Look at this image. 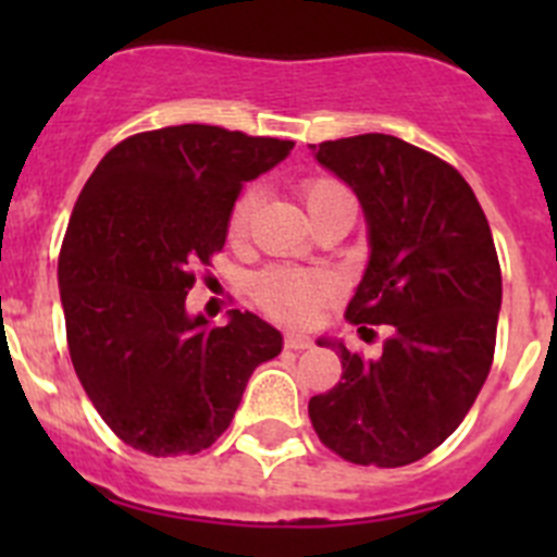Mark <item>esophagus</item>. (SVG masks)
Returning a JSON list of instances; mask_svg holds the SVG:
<instances>
[{
	"label": "esophagus",
	"mask_w": 557,
	"mask_h": 557,
	"mask_svg": "<svg viewBox=\"0 0 557 557\" xmlns=\"http://www.w3.org/2000/svg\"><path fill=\"white\" fill-rule=\"evenodd\" d=\"M284 348H289V351H304V348H312V339L307 334L287 332L284 334Z\"/></svg>",
	"instance_id": "obj_1"
}]
</instances>
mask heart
Masks as SVG:
<instances>
[{
	"label": "heart",
	"mask_w": 557,
	"mask_h": 557,
	"mask_svg": "<svg viewBox=\"0 0 557 557\" xmlns=\"http://www.w3.org/2000/svg\"><path fill=\"white\" fill-rule=\"evenodd\" d=\"M301 198L307 206L309 218L318 220L323 211L343 200H354L351 189L343 181L332 175H309L301 181ZM259 206V189L248 186L243 195L234 200L228 211V236L234 243L245 239L250 231V220ZM253 301L282 323L304 326L318 314V309L337 295V282L323 270H301V268H268L250 282Z\"/></svg>",
	"instance_id": "heart-1"
}]
</instances>
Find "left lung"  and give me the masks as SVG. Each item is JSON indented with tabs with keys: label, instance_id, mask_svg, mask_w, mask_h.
<instances>
[{
	"label": "left lung",
	"instance_id": "obj_1",
	"mask_svg": "<svg viewBox=\"0 0 557 557\" xmlns=\"http://www.w3.org/2000/svg\"><path fill=\"white\" fill-rule=\"evenodd\" d=\"M314 150L357 191L371 228L346 321L391 337L379 359L334 346L343 376L309 398V421L343 460L410 466L460 426L488 379L502 307L494 236L466 178L421 147L362 133Z\"/></svg>",
	"mask_w": 557,
	"mask_h": 557
}]
</instances>
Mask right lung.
Returning a JSON list of instances; mask_svg holds the SVG:
<instances>
[{
  "instance_id": "obj_1",
  "label": "right lung",
  "mask_w": 557,
  "mask_h": 557,
  "mask_svg": "<svg viewBox=\"0 0 557 557\" xmlns=\"http://www.w3.org/2000/svg\"><path fill=\"white\" fill-rule=\"evenodd\" d=\"M293 141L218 125L133 133L102 156L69 218L58 256L69 357L120 441L152 457L209 449L256 366L282 351L259 314L228 326L186 314L195 275L228 234L245 181Z\"/></svg>"
}]
</instances>
